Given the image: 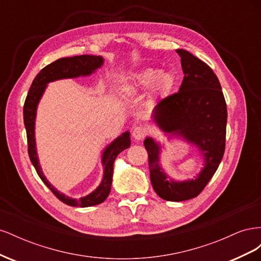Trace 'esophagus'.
Returning <instances> with one entry per match:
<instances>
[{
    "label": "esophagus",
    "instance_id": "esophagus-1",
    "mask_svg": "<svg viewBox=\"0 0 261 261\" xmlns=\"http://www.w3.org/2000/svg\"><path fill=\"white\" fill-rule=\"evenodd\" d=\"M146 133H147V130L145 127H143V126H136V127L133 130V136L135 139L140 140L145 137Z\"/></svg>",
    "mask_w": 261,
    "mask_h": 261
}]
</instances>
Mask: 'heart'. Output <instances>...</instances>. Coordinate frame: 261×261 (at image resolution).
<instances>
[{
    "mask_svg": "<svg viewBox=\"0 0 261 261\" xmlns=\"http://www.w3.org/2000/svg\"><path fill=\"white\" fill-rule=\"evenodd\" d=\"M174 85V76L170 72H161L158 68H145L133 75L130 88L133 90L148 89L153 86L155 96H163Z\"/></svg>",
    "mask_w": 261,
    "mask_h": 261,
    "instance_id": "heart-1",
    "label": "heart"
}]
</instances>
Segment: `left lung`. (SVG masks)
Masks as SVG:
<instances>
[{
	"label": "left lung",
	"mask_w": 261,
	"mask_h": 261,
	"mask_svg": "<svg viewBox=\"0 0 261 261\" xmlns=\"http://www.w3.org/2000/svg\"><path fill=\"white\" fill-rule=\"evenodd\" d=\"M184 80L179 90L162 99L153 110L154 121L165 133L178 134L199 148L204 168L197 178L174 181L159 165L160 146L152 138L144 141L150 179L162 199L184 201L198 196L215 174L225 150L227 111L220 82L206 63L178 49Z\"/></svg>",
	"instance_id": "obj_1"
}]
</instances>
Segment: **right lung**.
<instances>
[{"mask_svg":"<svg viewBox=\"0 0 261 261\" xmlns=\"http://www.w3.org/2000/svg\"><path fill=\"white\" fill-rule=\"evenodd\" d=\"M103 64V59L96 55H80V57L73 58H63L54 61L51 64L46 65L42 68L35 80L31 84L30 89L23 105V123H25L26 133H27V143H28V154L30 161L35 167L39 177L41 178L43 183L48 186L50 191L55 195L58 199L64 202L68 206L73 207H90L96 206L101 202H103L111 191L112 176H113V164L116 159L117 154L122 152L123 150L127 149L130 146L129 133L126 132L120 137H117L113 143L107 147L103 155H102V164L105 167L103 179L96 191L92 192L90 195L83 197L80 199H72L64 194L58 192L48 180L41 171L40 164H39L37 150H36V141H35V118L37 106L39 103L41 96L44 92L46 84L62 80V78H74L78 76L90 75L97 68Z\"/></svg>","mask_w":261,"mask_h":261,"instance_id":"add662e5","label":"right lung"}]
</instances>
